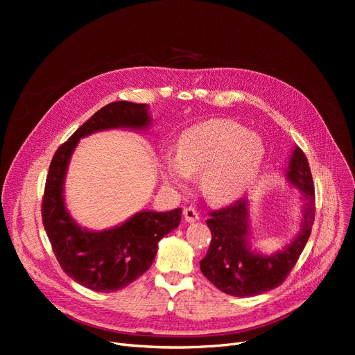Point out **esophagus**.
<instances>
[{
    "mask_svg": "<svg viewBox=\"0 0 355 355\" xmlns=\"http://www.w3.org/2000/svg\"><path fill=\"white\" fill-rule=\"evenodd\" d=\"M182 214H184L185 221H189V223H194L200 218V213L194 207H185Z\"/></svg>",
    "mask_w": 355,
    "mask_h": 355,
    "instance_id": "1",
    "label": "esophagus"
}]
</instances>
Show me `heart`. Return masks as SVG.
<instances>
[{"label":"heart","mask_w":355,"mask_h":355,"mask_svg":"<svg viewBox=\"0 0 355 355\" xmlns=\"http://www.w3.org/2000/svg\"><path fill=\"white\" fill-rule=\"evenodd\" d=\"M262 158L263 145L256 134L232 121L211 119L184 130L175 157L162 159L161 174L175 189H184L190 175L200 174L204 196L223 204L245 193Z\"/></svg>","instance_id":"1"}]
</instances>
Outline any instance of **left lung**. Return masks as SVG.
<instances>
[{"mask_svg":"<svg viewBox=\"0 0 355 355\" xmlns=\"http://www.w3.org/2000/svg\"><path fill=\"white\" fill-rule=\"evenodd\" d=\"M288 178L305 201L301 232L292 243L272 256L253 252L249 246V210L246 198L210 211L207 226L211 243L200 269L209 281L227 295L246 297L281 285L300 259L315 220V189L308 159L300 146L292 153Z\"/></svg>","mask_w":355,"mask_h":355,"instance_id":"8db88e82","label":"left lung"}]
</instances>
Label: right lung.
<instances>
[{
  "label": "right lung",
  "instance_id": "obj_1",
  "mask_svg": "<svg viewBox=\"0 0 355 355\" xmlns=\"http://www.w3.org/2000/svg\"><path fill=\"white\" fill-rule=\"evenodd\" d=\"M149 122L146 105L112 102L62 144L51 159L42 204L43 225L62 269L92 291H119L151 268L158 241L178 227L181 209L141 211L123 225L103 232L82 229L64 206L63 184L69 159L83 137L110 128L144 129Z\"/></svg>",
  "mask_w": 355,
  "mask_h": 355
}]
</instances>
